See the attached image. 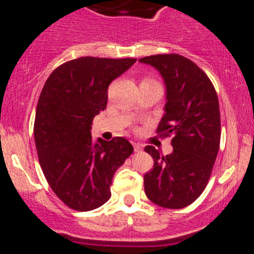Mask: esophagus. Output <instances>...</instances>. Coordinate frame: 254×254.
<instances>
[{
  "label": "esophagus",
  "mask_w": 254,
  "mask_h": 254,
  "mask_svg": "<svg viewBox=\"0 0 254 254\" xmlns=\"http://www.w3.org/2000/svg\"><path fill=\"white\" fill-rule=\"evenodd\" d=\"M132 146H134L135 152H140V151L142 150V147H141V145H140V143H132Z\"/></svg>",
  "instance_id": "1"
}]
</instances>
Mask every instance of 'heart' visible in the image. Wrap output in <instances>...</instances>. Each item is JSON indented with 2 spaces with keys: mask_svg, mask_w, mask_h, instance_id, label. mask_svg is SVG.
Wrapping results in <instances>:
<instances>
[{
  "mask_svg": "<svg viewBox=\"0 0 254 254\" xmlns=\"http://www.w3.org/2000/svg\"><path fill=\"white\" fill-rule=\"evenodd\" d=\"M145 81H150V79H145Z\"/></svg>",
  "mask_w": 254,
  "mask_h": 254,
  "instance_id": "obj_1",
  "label": "heart"
}]
</instances>
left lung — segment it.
Returning <instances> with one entry per match:
<instances>
[{
	"instance_id": "1",
	"label": "left lung",
	"mask_w": 254,
	"mask_h": 254,
	"mask_svg": "<svg viewBox=\"0 0 254 254\" xmlns=\"http://www.w3.org/2000/svg\"><path fill=\"white\" fill-rule=\"evenodd\" d=\"M140 63L153 66L166 84L165 114L160 137L172 136V153L153 146L145 151L153 168L143 177L146 196L166 209H182L200 196L211 176L220 147L219 99L206 73L178 54L151 55Z\"/></svg>"
}]
</instances>
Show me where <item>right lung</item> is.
Returning a JSON list of instances; mask_svg holds the SVG:
<instances>
[{"mask_svg": "<svg viewBox=\"0 0 254 254\" xmlns=\"http://www.w3.org/2000/svg\"><path fill=\"white\" fill-rule=\"evenodd\" d=\"M135 61L78 58L55 68L43 87L34 122L38 157L50 188L71 209L107 203L115 171L134 151L124 137L93 141L91 127L106 109L111 82Z\"/></svg>", "mask_w": 254, "mask_h": 254, "instance_id": "obj_1", "label": "right lung"}]
</instances>
